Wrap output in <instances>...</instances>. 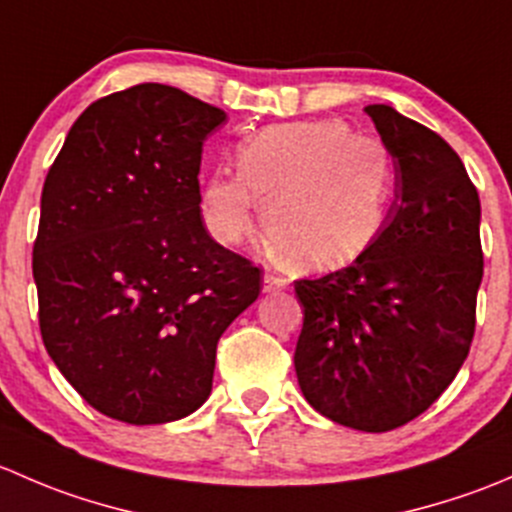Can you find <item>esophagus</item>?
<instances>
[{
  "instance_id": "esophagus-1",
  "label": "esophagus",
  "mask_w": 512,
  "mask_h": 512,
  "mask_svg": "<svg viewBox=\"0 0 512 512\" xmlns=\"http://www.w3.org/2000/svg\"><path fill=\"white\" fill-rule=\"evenodd\" d=\"M287 287V280L285 277H277V275H272V272H267L265 275V292H282V289Z\"/></svg>"
}]
</instances>
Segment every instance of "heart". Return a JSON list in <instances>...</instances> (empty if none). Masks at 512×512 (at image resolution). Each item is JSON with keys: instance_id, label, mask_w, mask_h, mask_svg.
Returning <instances> with one entry per match:
<instances>
[{"instance_id": "b5f03b06", "label": "heart", "mask_w": 512, "mask_h": 512, "mask_svg": "<svg viewBox=\"0 0 512 512\" xmlns=\"http://www.w3.org/2000/svg\"><path fill=\"white\" fill-rule=\"evenodd\" d=\"M237 168H218L205 185L213 235L240 242L262 203L267 240L304 270L359 260L379 240L396 190L386 143L339 118L262 128L237 148Z\"/></svg>"}]
</instances>
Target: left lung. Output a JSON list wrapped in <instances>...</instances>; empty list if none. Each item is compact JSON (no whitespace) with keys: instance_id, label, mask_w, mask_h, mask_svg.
Listing matches in <instances>:
<instances>
[{"instance_id":"left-lung-1","label":"left lung","mask_w":512,"mask_h":512,"mask_svg":"<svg viewBox=\"0 0 512 512\" xmlns=\"http://www.w3.org/2000/svg\"><path fill=\"white\" fill-rule=\"evenodd\" d=\"M396 168L379 240L349 267L297 280L299 389L319 414L384 433L456 379L476 334L480 200L458 153L391 106H366Z\"/></svg>"}]
</instances>
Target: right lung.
<instances>
[{
  "label": "right lung",
  "instance_id": "right-lung-1",
  "mask_svg": "<svg viewBox=\"0 0 512 512\" xmlns=\"http://www.w3.org/2000/svg\"><path fill=\"white\" fill-rule=\"evenodd\" d=\"M225 118L175 86H131L76 118L46 173L32 260L41 339L116 421L200 409L220 337L262 289L260 267L200 218L203 143Z\"/></svg>",
  "mask_w": 512,
  "mask_h": 512
}]
</instances>
